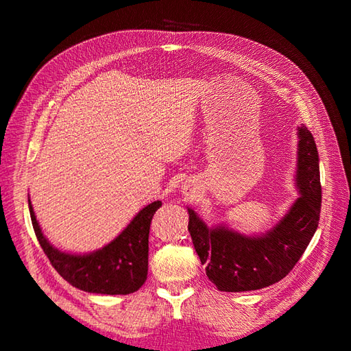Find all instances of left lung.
<instances>
[{
  "instance_id": "1",
  "label": "left lung",
  "mask_w": 351,
  "mask_h": 351,
  "mask_svg": "<svg viewBox=\"0 0 351 351\" xmlns=\"http://www.w3.org/2000/svg\"><path fill=\"white\" fill-rule=\"evenodd\" d=\"M297 189L300 197L265 235L247 237L225 226L208 228L189 208V232L205 271L220 291L241 293L270 287L293 270L314 237L322 211L318 151L299 128Z\"/></svg>"
}]
</instances>
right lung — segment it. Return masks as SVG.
Here are the masks:
<instances>
[{
    "instance_id": "right-lung-1",
    "label": "right lung",
    "mask_w": 351,
    "mask_h": 351,
    "mask_svg": "<svg viewBox=\"0 0 351 351\" xmlns=\"http://www.w3.org/2000/svg\"><path fill=\"white\" fill-rule=\"evenodd\" d=\"M29 215L40 247L57 273L72 287L96 294H131L143 285L147 278L149 229L160 200L145 206L122 234L106 247L87 255H69L57 250L43 237L36 220L32 202Z\"/></svg>"
}]
</instances>
